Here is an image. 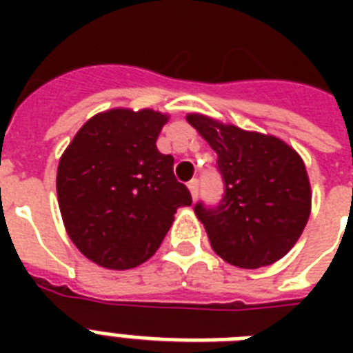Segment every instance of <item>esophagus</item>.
I'll use <instances>...</instances> for the list:
<instances>
[{"label":"esophagus","instance_id":"obj_1","mask_svg":"<svg viewBox=\"0 0 353 353\" xmlns=\"http://www.w3.org/2000/svg\"><path fill=\"white\" fill-rule=\"evenodd\" d=\"M188 188H190V194H192V198L196 199L199 194V181L198 179H192V181L188 183Z\"/></svg>","mask_w":353,"mask_h":353}]
</instances>
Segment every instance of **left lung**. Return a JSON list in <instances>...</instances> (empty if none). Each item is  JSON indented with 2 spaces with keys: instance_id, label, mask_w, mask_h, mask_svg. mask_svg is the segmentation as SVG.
Listing matches in <instances>:
<instances>
[{
  "instance_id": "left-lung-1",
  "label": "left lung",
  "mask_w": 353,
  "mask_h": 353,
  "mask_svg": "<svg viewBox=\"0 0 353 353\" xmlns=\"http://www.w3.org/2000/svg\"><path fill=\"white\" fill-rule=\"evenodd\" d=\"M187 121L214 150L223 194L216 205L198 201L194 212L212 249L236 268L258 269L284 256L310 218L306 166L280 139L225 126L205 115Z\"/></svg>"
}]
</instances>
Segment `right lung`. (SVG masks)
<instances>
[{
  "mask_svg": "<svg viewBox=\"0 0 353 353\" xmlns=\"http://www.w3.org/2000/svg\"><path fill=\"white\" fill-rule=\"evenodd\" d=\"M165 122L152 110L99 113L60 159L57 192L63 225L80 252L102 268L146 262L176 210L192 203L174 176V157L155 146Z\"/></svg>",
  "mask_w": 353,
  "mask_h": 353,
  "instance_id": "obj_1",
  "label": "right lung"
}]
</instances>
